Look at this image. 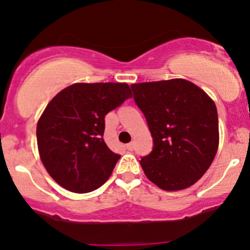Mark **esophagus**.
<instances>
[{
	"mask_svg": "<svg viewBox=\"0 0 250 250\" xmlns=\"http://www.w3.org/2000/svg\"><path fill=\"white\" fill-rule=\"evenodd\" d=\"M125 147H127V149L128 150H129V151H132V150L133 149H134V143H129V144H127V145H125Z\"/></svg>",
	"mask_w": 250,
	"mask_h": 250,
	"instance_id": "34e87169",
	"label": "esophagus"
}]
</instances>
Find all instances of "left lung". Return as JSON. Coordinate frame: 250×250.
<instances>
[{"instance_id": "1", "label": "left lung", "mask_w": 250, "mask_h": 250, "mask_svg": "<svg viewBox=\"0 0 250 250\" xmlns=\"http://www.w3.org/2000/svg\"><path fill=\"white\" fill-rule=\"evenodd\" d=\"M146 118L154 149L140 160L149 181L169 192L186 189L204 176L219 147L214 100L186 79L132 84Z\"/></svg>"}]
</instances>
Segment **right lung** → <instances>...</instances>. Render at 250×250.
I'll return each mask as SVG.
<instances>
[{
	"mask_svg": "<svg viewBox=\"0 0 250 250\" xmlns=\"http://www.w3.org/2000/svg\"><path fill=\"white\" fill-rule=\"evenodd\" d=\"M130 96L127 83H76L47 104L36 125L39 155L64 189L89 193L107 181L121 156L103 138L105 116Z\"/></svg>",
	"mask_w": 250,
	"mask_h": 250,
	"instance_id": "1",
	"label": "right lung"
}]
</instances>
